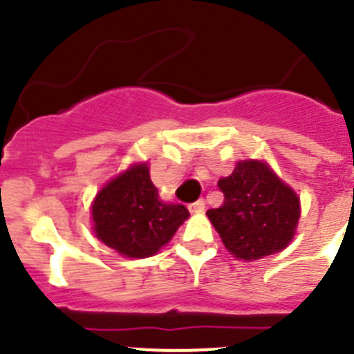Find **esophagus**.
<instances>
[{
    "label": "esophagus",
    "instance_id": "esophagus-1",
    "mask_svg": "<svg viewBox=\"0 0 354 354\" xmlns=\"http://www.w3.org/2000/svg\"><path fill=\"white\" fill-rule=\"evenodd\" d=\"M189 211L195 212V214H198V212H204L205 211V202L202 198L196 200V202H193V204L189 205Z\"/></svg>",
    "mask_w": 354,
    "mask_h": 354
}]
</instances>
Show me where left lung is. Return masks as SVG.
<instances>
[{"mask_svg": "<svg viewBox=\"0 0 354 354\" xmlns=\"http://www.w3.org/2000/svg\"><path fill=\"white\" fill-rule=\"evenodd\" d=\"M218 187L223 204L207 216L234 257L257 261L287 248L299 221V196L268 162L239 161Z\"/></svg>", "mask_w": 354, "mask_h": 354, "instance_id": "8db88e82", "label": "left lung"}]
</instances>
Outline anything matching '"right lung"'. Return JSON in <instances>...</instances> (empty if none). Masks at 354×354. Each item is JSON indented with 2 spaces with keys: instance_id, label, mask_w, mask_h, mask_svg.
Returning <instances> with one entry per match:
<instances>
[{
  "instance_id": "right-lung-1",
  "label": "right lung",
  "mask_w": 354,
  "mask_h": 354,
  "mask_svg": "<svg viewBox=\"0 0 354 354\" xmlns=\"http://www.w3.org/2000/svg\"><path fill=\"white\" fill-rule=\"evenodd\" d=\"M180 204H165L147 162H136L109 180L92 204L93 232L106 246L131 259L152 257L187 220Z\"/></svg>"
}]
</instances>
